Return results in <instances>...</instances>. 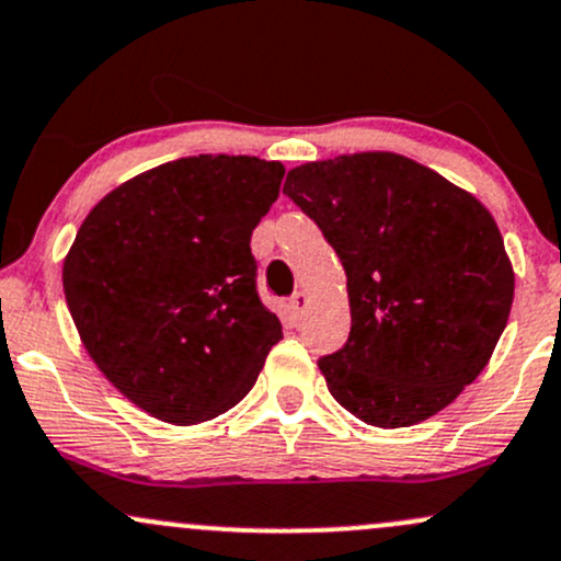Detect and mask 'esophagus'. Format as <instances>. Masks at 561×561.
Wrapping results in <instances>:
<instances>
[{
  "label": "esophagus",
  "mask_w": 561,
  "mask_h": 561,
  "mask_svg": "<svg viewBox=\"0 0 561 561\" xmlns=\"http://www.w3.org/2000/svg\"><path fill=\"white\" fill-rule=\"evenodd\" d=\"M290 309H293L295 313H298V317H304L306 309H309V295H306L304 290L295 293L293 298H290Z\"/></svg>",
  "instance_id": "obj_1"
}]
</instances>
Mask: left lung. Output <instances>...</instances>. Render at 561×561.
Masks as SVG:
<instances>
[{"mask_svg": "<svg viewBox=\"0 0 561 561\" xmlns=\"http://www.w3.org/2000/svg\"><path fill=\"white\" fill-rule=\"evenodd\" d=\"M285 194L346 271V346L319 359L341 408L380 428L445 410L506 330L514 268L469 191L402 153H343L287 172Z\"/></svg>", "mask_w": 561, "mask_h": 561, "instance_id": "left-lung-1", "label": "left lung"}]
</instances>
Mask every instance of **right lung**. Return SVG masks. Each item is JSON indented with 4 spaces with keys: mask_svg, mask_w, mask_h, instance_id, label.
<instances>
[{
    "mask_svg": "<svg viewBox=\"0 0 561 561\" xmlns=\"http://www.w3.org/2000/svg\"><path fill=\"white\" fill-rule=\"evenodd\" d=\"M282 178V162L257 157L175 159L116 186L79 226L64 261L73 324L98 370L159 421L224 415L282 337L250 252Z\"/></svg>",
    "mask_w": 561,
    "mask_h": 561,
    "instance_id": "1",
    "label": "right lung"
}]
</instances>
